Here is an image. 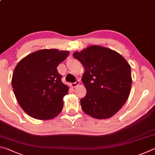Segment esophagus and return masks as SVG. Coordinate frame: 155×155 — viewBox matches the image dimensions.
I'll return each mask as SVG.
<instances>
[{
    "instance_id": "esophagus-1",
    "label": "esophagus",
    "mask_w": 155,
    "mask_h": 155,
    "mask_svg": "<svg viewBox=\"0 0 155 155\" xmlns=\"http://www.w3.org/2000/svg\"><path fill=\"white\" fill-rule=\"evenodd\" d=\"M80 84V80H77L75 82L71 84V86L72 88H75L76 86H78Z\"/></svg>"
}]
</instances>
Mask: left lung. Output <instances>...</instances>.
Returning <instances> with one entry per match:
<instances>
[{"mask_svg": "<svg viewBox=\"0 0 155 155\" xmlns=\"http://www.w3.org/2000/svg\"><path fill=\"white\" fill-rule=\"evenodd\" d=\"M73 56L85 69L82 81L87 92L80 100L84 112L97 119L112 117L129 96L131 66L117 51L99 45L89 46Z\"/></svg>", "mask_w": 155, "mask_h": 155, "instance_id": "left-lung-1", "label": "left lung"}]
</instances>
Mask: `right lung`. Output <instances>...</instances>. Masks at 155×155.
Listing matches in <instances>:
<instances>
[{
  "instance_id": "obj_1",
  "label": "right lung",
  "mask_w": 155,
  "mask_h": 155,
  "mask_svg": "<svg viewBox=\"0 0 155 155\" xmlns=\"http://www.w3.org/2000/svg\"><path fill=\"white\" fill-rule=\"evenodd\" d=\"M69 54L44 49L28 54L16 65L12 80L13 93L20 107L32 118L49 120L61 112L69 87L62 82L57 67Z\"/></svg>"
}]
</instances>
